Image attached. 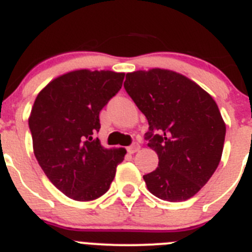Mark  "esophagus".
I'll return each instance as SVG.
<instances>
[{
    "instance_id": "34e87169",
    "label": "esophagus",
    "mask_w": 252,
    "mask_h": 252,
    "mask_svg": "<svg viewBox=\"0 0 252 252\" xmlns=\"http://www.w3.org/2000/svg\"><path fill=\"white\" fill-rule=\"evenodd\" d=\"M138 150H140V145H138L137 142H133L131 146L127 147V151L130 152V154H135V152H137Z\"/></svg>"
}]
</instances>
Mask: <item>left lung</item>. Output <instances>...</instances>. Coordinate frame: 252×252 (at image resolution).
<instances>
[{"label": "left lung", "mask_w": 252, "mask_h": 252, "mask_svg": "<svg viewBox=\"0 0 252 252\" xmlns=\"http://www.w3.org/2000/svg\"><path fill=\"white\" fill-rule=\"evenodd\" d=\"M124 86L146 116L147 146L158 156V167L144 176L147 189L165 201L189 200L222 155L226 125L215 100L192 80L165 68L127 73Z\"/></svg>", "instance_id": "left-lung-1"}]
</instances>
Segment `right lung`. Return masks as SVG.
<instances>
[{
  "label": "right lung",
  "mask_w": 252,
  "mask_h": 252,
  "mask_svg": "<svg viewBox=\"0 0 252 252\" xmlns=\"http://www.w3.org/2000/svg\"><path fill=\"white\" fill-rule=\"evenodd\" d=\"M125 73L76 70L52 80L37 94L29 117L33 154L61 192L92 201L110 189L125 149H105L100 111L120 91Z\"/></svg>",
  "instance_id": "right-lung-1"
}]
</instances>
